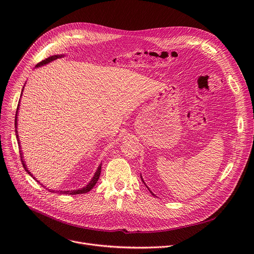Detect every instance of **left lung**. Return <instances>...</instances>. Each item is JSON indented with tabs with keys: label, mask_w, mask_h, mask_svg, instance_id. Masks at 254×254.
Segmentation results:
<instances>
[{
	"label": "left lung",
	"mask_w": 254,
	"mask_h": 254,
	"mask_svg": "<svg viewBox=\"0 0 254 254\" xmlns=\"http://www.w3.org/2000/svg\"><path fill=\"white\" fill-rule=\"evenodd\" d=\"M140 178H141V177H140ZM141 181H142V182H143V180H142V178H141ZM143 183H144V182H143ZM150 192H151V191H150ZM151 193H152V192H151ZM152 194H153V193H152ZM153 195H154V194H153Z\"/></svg>",
	"instance_id": "left-lung-1"
}]
</instances>
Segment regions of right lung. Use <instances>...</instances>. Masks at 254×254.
Masks as SVG:
<instances>
[{"instance_id":"add662e5","label":"right lung","mask_w":254,"mask_h":254,"mask_svg":"<svg viewBox=\"0 0 254 254\" xmlns=\"http://www.w3.org/2000/svg\"><path fill=\"white\" fill-rule=\"evenodd\" d=\"M59 57H63V55H54V56H50V57L46 58L45 60H42L41 62H39L37 65H36V67H40V66H42V65H45V64H47V63H49V62H51V61H53V60H55V59H57V58H59ZM23 88H24V87H23ZM22 92H23V89H22ZM21 96H22V94H21ZM19 105H20V102L18 103L17 112H16V117H15V127H16L15 131H16V137H17L18 143H19L20 157H21V161H22L23 167L25 168V170L27 171V173H28L31 177H33V175L31 174V172L28 171V169H27V167H26V164H25V162H24V160H23L24 157H23V154H22V151H21V146H20V141H19V135H18V130H17V119H18V118H17V115H18ZM100 172H101V165H99V167L97 168V170H96V172H95L93 178L91 179V181L88 183V185H86L85 187H83V188H81V189L73 190V191H57V192H59L60 194H65V195H77V194H84V193H87V192H89V191L95 186V184L97 183V181H98L99 176H100ZM33 179H35V177H33ZM37 182H38V181H37ZM38 183H39V182H38ZM41 186H43V185H41ZM43 187H44V186H43ZM49 191H50V192H54V190H49Z\"/></svg>"}]
</instances>
